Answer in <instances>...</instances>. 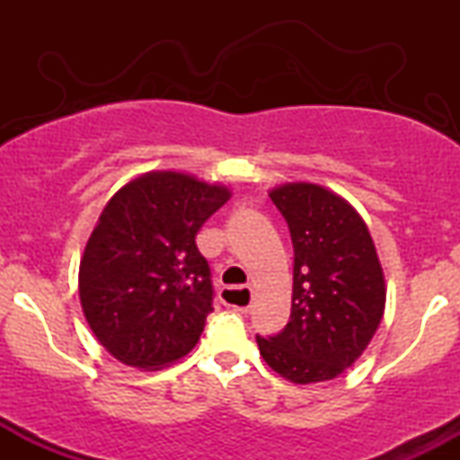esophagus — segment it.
Masks as SVG:
<instances>
[{"instance_id": "esophagus-1", "label": "esophagus", "mask_w": 460, "mask_h": 460, "mask_svg": "<svg viewBox=\"0 0 460 460\" xmlns=\"http://www.w3.org/2000/svg\"><path fill=\"white\" fill-rule=\"evenodd\" d=\"M231 293H237L238 296H241L240 305L226 303V298L228 297ZM223 303L226 305V307L240 311V314H248V311L252 309V289H251V288H225V289H223Z\"/></svg>"}]
</instances>
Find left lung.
<instances>
[{"label":"left lung","instance_id":"left-lung-1","mask_svg":"<svg viewBox=\"0 0 460 460\" xmlns=\"http://www.w3.org/2000/svg\"><path fill=\"white\" fill-rule=\"evenodd\" d=\"M272 203L294 246L292 315L257 346L274 372L296 385L340 376L363 355L385 314V277L367 225L331 190L283 183Z\"/></svg>","mask_w":460,"mask_h":460}]
</instances>
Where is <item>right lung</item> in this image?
Instances as JSON below:
<instances>
[{"mask_svg": "<svg viewBox=\"0 0 460 460\" xmlns=\"http://www.w3.org/2000/svg\"><path fill=\"white\" fill-rule=\"evenodd\" d=\"M229 197L186 172L153 171L108 200L79 261V300L120 363L160 369L197 346L214 288L194 237Z\"/></svg>", "mask_w": 460, "mask_h": 460, "instance_id": "obj_1", "label": "right lung"}]
</instances>
